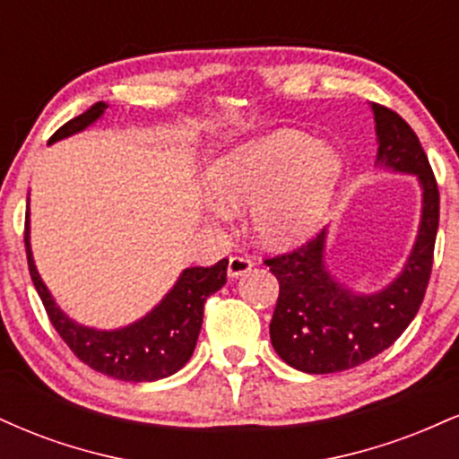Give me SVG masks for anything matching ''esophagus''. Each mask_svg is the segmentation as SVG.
<instances>
[{"mask_svg": "<svg viewBox=\"0 0 459 459\" xmlns=\"http://www.w3.org/2000/svg\"><path fill=\"white\" fill-rule=\"evenodd\" d=\"M252 259H247V256H230L229 259V276L230 278H239V276H246L247 272L252 270Z\"/></svg>", "mask_w": 459, "mask_h": 459, "instance_id": "34e87169", "label": "esophagus"}]
</instances>
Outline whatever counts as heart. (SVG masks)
Segmentation results:
<instances>
[{
	"instance_id": "heart-1",
	"label": "heart",
	"mask_w": 459,
	"mask_h": 459,
	"mask_svg": "<svg viewBox=\"0 0 459 459\" xmlns=\"http://www.w3.org/2000/svg\"><path fill=\"white\" fill-rule=\"evenodd\" d=\"M343 177L334 149L291 129L241 142L207 168L213 213L250 207V229L267 247H293L319 229Z\"/></svg>"
}]
</instances>
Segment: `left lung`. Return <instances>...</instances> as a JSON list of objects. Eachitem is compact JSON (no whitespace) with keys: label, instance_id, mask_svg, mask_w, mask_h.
Instances as JSON below:
<instances>
[{"label":"left lung","instance_id":"left-lung-1","mask_svg":"<svg viewBox=\"0 0 459 459\" xmlns=\"http://www.w3.org/2000/svg\"><path fill=\"white\" fill-rule=\"evenodd\" d=\"M371 112L376 166L419 181V230L402 272L373 293L356 291L330 272L328 229L296 252L265 261L281 284L270 324L272 345L287 365L304 373L347 371L388 350L416 317L429 282L440 218L434 172L402 116L377 103H371Z\"/></svg>","mask_w":459,"mask_h":459}]
</instances>
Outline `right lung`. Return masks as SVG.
<instances>
[{
    "instance_id": "right-lung-1",
    "label": "right lung",
    "mask_w": 459,
    "mask_h": 459,
    "mask_svg": "<svg viewBox=\"0 0 459 459\" xmlns=\"http://www.w3.org/2000/svg\"><path fill=\"white\" fill-rule=\"evenodd\" d=\"M108 109V103L99 101L77 118L68 120L51 135L49 144L71 135L82 134L97 123ZM25 252H28L30 276L36 291L43 299L47 315L79 360L94 371L125 382H155L172 376L186 367L196 347L200 325H203L204 302L212 293L226 284V267L222 259L212 267H186L178 273L177 282L144 317L120 328L101 330L83 325L57 307L47 284L36 270L30 244V203L25 213Z\"/></svg>"
}]
</instances>
